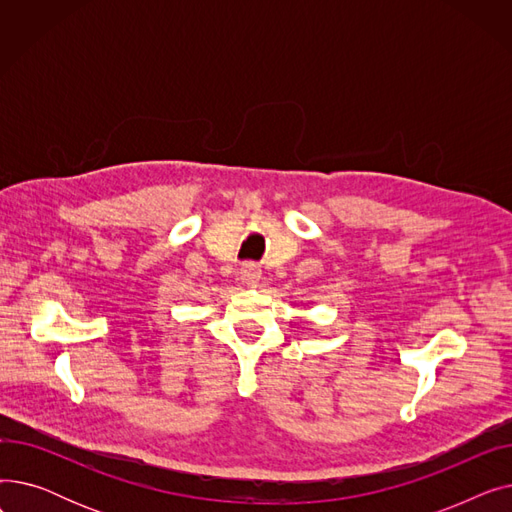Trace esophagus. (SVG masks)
Instances as JSON below:
<instances>
[{
  "label": "esophagus",
  "instance_id": "34e87169",
  "mask_svg": "<svg viewBox=\"0 0 512 512\" xmlns=\"http://www.w3.org/2000/svg\"><path fill=\"white\" fill-rule=\"evenodd\" d=\"M240 276L247 284H257L261 280V267L255 263H245L240 267Z\"/></svg>",
  "mask_w": 512,
  "mask_h": 512
}]
</instances>
